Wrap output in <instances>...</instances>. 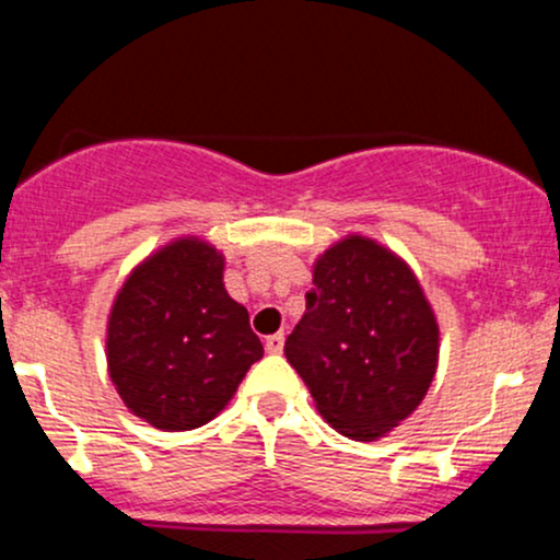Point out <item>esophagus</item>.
Segmentation results:
<instances>
[{
	"label": "esophagus",
	"mask_w": 560,
	"mask_h": 560,
	"mask_svg": "<svg viewBox=\"0 0 560 560\" xmlns=\"http://www.w3.org/2000/svg\"><path fill=\"white\" fill-rule=\"evenodd\" d=\"M284 339H287V337H284V334H281V331H279V334H271V337L266 339V350L271 352V355H279V352L284 350Z\"/></svg>",
	"instance_id": "34e87169"
}]
</instances>
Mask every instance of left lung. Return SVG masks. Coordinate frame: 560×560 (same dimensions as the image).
I'll return each mask as SVG.
<instances>
[{"label":"left lung","mask_w":560,"mask_h":560,"mask_svg":"<svg viewBox=\"0 0 560 560\" xmlns=\"http://www.w3.org/2000/svg\"><path fill=\"white\" fill-rule=\"evenodd\" d=\"M305 316L284 355L326 423L374 442L427 397L440 361V324L400 255L347 234L313 262Z\"/></svg>","instance_id":"1"}]
</instances>
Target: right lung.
<instances>
[{
	"instance_id": "obj_1",
	"label": "right lung",
	"mask_w": 560,
	"mask_h": 560,
	"mask_svg": "<svg viewBox=\"0 0 560 560\" xmlns=\"http://www.w3.org/2000/svg\"><path fill=\"white\" fill-rule=\"evenodd\" d=\"M223 266L210 242L178 236L141 260L113 300L107 371L126 408L163 432L213 421L262 358Z\"/></svg>"
}]
</instances>
